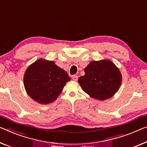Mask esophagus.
I'll use <instances>...</instances> for the list:
<instances>
[{"mask_svg": "<svg viewBox=\"0 0 147 147\" xmlns=\"http://www.w3.org/2000/svg\"><path fill=\"white\" fill-rule=\"evenodd\" d=\"M72 80H73L74 81H77V80H78V76L74 75V76H72Z\"/></svg>", "mask_w": 147, "mask_h": 147, "instance_id": "34e87169", "label": "esophagus"}]
</instances>
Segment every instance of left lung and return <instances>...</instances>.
<instances>
[{"label": "left lung", "mask_w": 147, "mask_h": 147, "mask_svg": "<svg viewBox=\"0 0 147 147\" xmlns=\"http://www.w3.org/2000/svg\"><path fill=\"white\" fill-rule=\"evenodd\" d=\"M85 73L78 79V83L83 91L94 98H109L120 86V72L109 60L92 61L85 67Z\"/></svg>", "instance_id": "obj_1"}]
</instances>
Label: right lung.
<instances>
[{
    "instance_id": "1",
    "label": "right lung",
    "mask_w": 147,
    "mask_h": 147,
    "mask_svg": "<svg viewBox=\"0 0 147 147\" xmlns=\"http://www.w3.org/2000/svg\"><path fill=\"white\" fill-rule=\"evenodd\" d=\"M70 78L53 61L38 60L28 67L24 75V86L28 95L40 104L55 101Z\"/></svg>"
}]
</instances>
